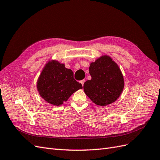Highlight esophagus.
Returning a JSON list of instances; mask_svg holds the SVG:
<instances>
[{
    "mask_svg": "<svg viewBox=\"0 0 160 160\" xmlns=\"http://www.w3.org/2000/svg\"><path fill=\"white\" fill-rule=\"evenodd\" d=\"M85 82V80H80V83L82 84V86H84V84Z\"/></svg>",
    "mask_w": 160,
    "mask_h": 160,
    "instance_id": "obj_1",
    "label": "esophagus"
}]
</instances>
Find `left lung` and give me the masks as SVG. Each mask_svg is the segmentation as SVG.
<instances>
[{"label":"left lung","mask_w":160,"mask_h":160,"mask_svg":"<svg viewBox=\"0 0 160 160\" xmlns=\"http://www.w3.org/2000/svg\"><path fill=\"white\" fill-rule=\"evenodd\" d=\"M92 77L85 82L84 90L92 101L99 106L111 104L119 97L124 88V80L117 63L107 56L91 63Z\"/></svg>","instance_id":"1"}]
</instances>
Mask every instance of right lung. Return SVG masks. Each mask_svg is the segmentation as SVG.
I'll use <instances>...</instances> for the list:
<instances>
[{"label":"right lung","mask_w":160,"mask_h":160,"mask_svg":"<svg viewBox=\"0 0 160 160\" xmlns=\"http://www.w3.org/2000/svg\"><path fill=\"white\" fill-rule=\"evenodd\" d=\"M82 86L74 78V73L56 61L49 62L38 81L39 94L53 105L60 106Z\"/></svg>","instance_id":"right-lung-1"}]
</instances>
